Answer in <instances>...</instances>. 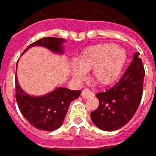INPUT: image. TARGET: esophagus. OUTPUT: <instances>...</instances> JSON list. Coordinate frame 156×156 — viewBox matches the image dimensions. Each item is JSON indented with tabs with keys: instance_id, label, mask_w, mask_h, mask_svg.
Returning a JSON list of instances; mask_svg holds the SVG:
<instances>
[{
	"instance_id": "1",
	"label": "esophagus",
	"mask_w": 156,
	"mask_h": 156,
	"mask_svg": "<svg viewBox=\"0 0 156 156\" xmlns=\"http://www.w3.org/2000/svg\"><path fill=\"white\" fill-rule=\"evenodd\" d=\"M93 92L91 91V90H83V91H82V97L83 98H90V97H91V96H93Z\"/></svg>"
}]
</instances>
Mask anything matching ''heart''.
<instances>
[{"label": "heart", "instance_id": "1", "mask_svg": "<svg viewBox=\"0 0 156 156\" xmlns=\"http://www.w3.org/2000/svg\"><path fill=\"white\" fill-rule=\"evenodd\" d=\"M127 52L114 43H101L86 48L82 52L79 63L72 65L73 76L83 79L86 72L93 70L94 79L100 84L115 83L127 61Z\"/></svg>", "mask_w": 156, "mask_h": 156}]
</instances>
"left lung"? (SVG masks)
Masks as SVG:
<instances>
[{"label":"left lung","instance_id":"obj_1","mask_svg":"<svg viewBox=\"0 0 156 156\" xmlns=\"http://www.w3.org/2000/svg\"><path fill=\"white\" fill-rule=\"evenodd\" d=\"M139 55V52L135 53L132 62L115 85L96 95L99 105L90 113V118L98 128L106 131L119 129L137 112L145 77L144 66Z\"/></svg>","mask_w":156,"mask_h":156}]
</instances>
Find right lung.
<instances>
[{"label": "right lung", "mask_w": 156, "mask_h": 156, "mask_svg": "<svg viewBox=\"0 0 156 156\" xmlns=\"http://www.w3.org/2000/svg\"><path fill=\"white\" fill-rule=\"evenodd\" d=\"M64 41L62 38L44 37L30 44L25 51L33 46H43L53 52L63 53ZM81 92V90L59 87L41 97L30 96L23 91L16 79V100L18 108L32 126L41 130L52 131L59 128L70 103L78 98Z\"/></svg>", "instance_id": "obj_1"}]
</instances>
